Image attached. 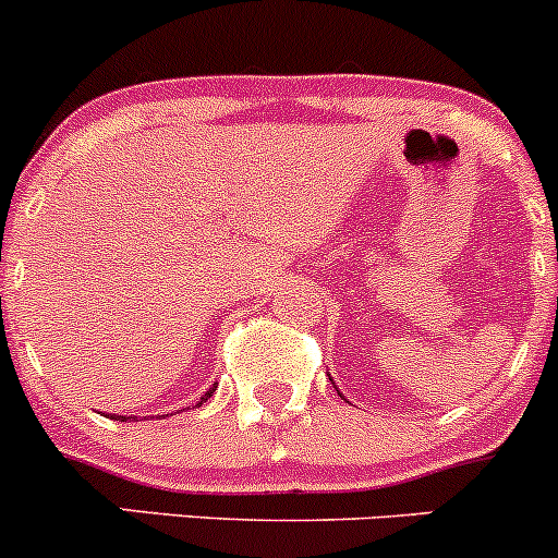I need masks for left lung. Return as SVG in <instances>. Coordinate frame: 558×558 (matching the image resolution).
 Masks as SVG:
<instances>
[{
    "instance_id": "left-lung-1",
    "label": "left lung",
    "mask_w": 558,
    "mask_h": 558,
    "mask_svg": "<svg viewBox=\"0 0 558 558\" xmlns=\"http://www.w3.org/2000/svg\"><path fill=\"white\" fill-rule=\"evenodd\" d=\"M332 387H336V381H332ZM336 392H338V389H336ZM338 395H341V392H338ZM341 398H343V395H341Z\"/></svg>"
}]
</instances>
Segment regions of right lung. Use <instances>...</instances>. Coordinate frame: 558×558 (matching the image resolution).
Masks as SVG:
<instances>
[{
  "instance_id": "1",
  "label": "right lung",
  "mask_w": 558,
  "mask_h": 558,
  "mask_svg": "<svg viewBox=\"0 0 558 558\" xmlns=\"http://www.w3.org/2000/svg\"><path fill=\"white\" fill-rule=\"evenodd\" d=\"M211 392H215V387L206 389L204 398H201V403H206V398H211ZM201 403H198V405H201ZM112 418H120V422H129V418H131V422H134V416H118V413H112Z\"/></svg>"
}]
</instances>
